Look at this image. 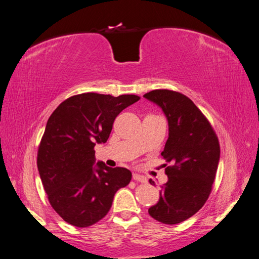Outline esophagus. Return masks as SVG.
Instances as JSON below:
<instances>
[{
    "mask_svg": "<svg viewBox=\"0 0 259 259\" xmlns=\"http://www.w3.org/2000/svg\"><path fill=\"white\" fill-rule=\"evenodd\" d=\"M133 179L136 180V182H140V183H147V177L144 175H140L138 173H134L133 174Z\"/></svg>",
    "mask_w": 259,
    "mask_h": 259,
    "instance_id": "obj_1",
    "label": "esophagus"
}]
</instances>
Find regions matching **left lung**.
<instances>
[{
    "label": "left lung",
    "instance_id": "left-lung-1",
    "mask_svg": "<svg viewBox=\"0 0 259 259\" xmlns=\"http://www.w3.org/2000/svg\"><path fill=\"white\" fill-rule=\"evenodd\" d=\"M144 97L166 116L168 138L161 155L170 164L165 168L168 179L161 186L159 202L148 211L160 223L179 224L208 199L221 156L218 138L200 109L183 94L154 90ZM149 182L154 185L152 179Z\"/></svg>",
    "mask_w": 259,
    "mask_h": 259
}]
</instances>
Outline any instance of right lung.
I'll use <instances>...</instances> for the list:
<instances>
[{
	"instance_id": "add662e5",
	"label": "right lung",
	"mask_w": 259,
	"mask_h": 259,
	"mask_svg": "<svg viewBox=\"0 0 259 259\" xmlns=\"http://www.w3.org/2000/svg\"><path fill=\"white\" fill-rule=\"evenodd\" d=\"M139 99L84 93L62 101L50 116L37 169L52 207L68 224H96L110 209L115 192L130 184L131 170L96 162L94 147L107 142L115 117Z\"/></svg>"
}]
</instances>
